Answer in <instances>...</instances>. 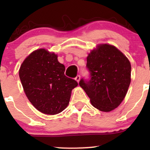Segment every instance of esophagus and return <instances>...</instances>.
<instances>
[{
    "label": "esophagus",
    "mask_w": 150,
    "mask_h": 150,
    "mask_svg": "<svg viewBox=\"0 0 150 150\" xmlns=\"http://www.w3.org/2000/svg\"><path fill=\"white\" fill-rule=\"evenodd\" d=\"M75 80H76L77 82H80V76L79 75H77V76L75 77Z\"/></svg>",
    "instance_id": "esophagus-1"
}]
</instances>
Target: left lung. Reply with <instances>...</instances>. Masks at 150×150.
Returning a JSON list of instances; mask_svg holds the SVG:
<instances>
[{
	"label": "left lung",
	"instance_id": "8db88e82",
	"mask_svg": "<svg viewBox=\"0 0 150 150\" xmlns=\"http://www.w3.org/2000/svg\"><path fill=\"white\" fill-rule=\"evenodd\" d=\"M88 80L79 85L85 90L94 107L108 112L118 107L130 84L131 65L126 56L115 46L100 44L87 58Z\"/></svg>",
	"mask_w": 150,
	"mask_h": 150
}]
</instances>
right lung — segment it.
I'll use <instances>...</instances> for the list:
<instances>
[{"instance_id":"add662e5","label":"right lung","mask_w":150,"mask_h":150,"mask_svg":"<svg viewBox=\"0 0 150 150\" xmlns=\"http://www.w3.org/2000/svg\"><path fill=\"white\" fill-rule=\"evenodd\" d=\"M58 56L47 50H36L29 55L19 70L24 91L38 111L47 115L61 113L69 104L77 82L65 75L64 65Z\"/></svg>"}]
</instances>
